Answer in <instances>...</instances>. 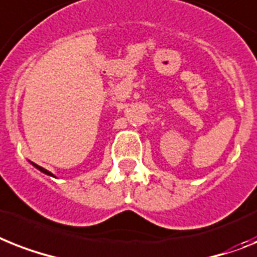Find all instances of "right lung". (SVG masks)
<instances>
[{
    "mask_svg": "<svg viewBox=\"0 0 257 257\" xmlns=\"http://www.w3.org/2000/svg\"><path fill=\"white\" fill-rule=\"evenodd\" d=\"M30 163H31V162H30ZM31 164H33L34 167H35V168H37V169H39L40 172H43V173H46V175H48V176H52V177H55V176L52 175V173H51L50 171H47V169L42 168V167H39V165H37V164H35V163H31Z\"/></svg>",
    "mask_w": 257,
    "mask_h": 257,
    "instance_id": "add662e5",
    "label": "right lung"
}]
</instances>
